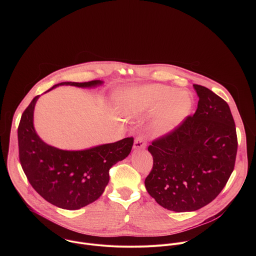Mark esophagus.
Wrapping results in <instances>:
<instances>
[{
  "instance_id": "obj_1",
  "label": "esophagus",
  "mask_w": 256,
  "mask_h": 256,
  "mask_svg": "<svg viewBox=\"0 0 256 256\" xmlns=\"http://www.w3.org/2000/svg\"><path fill=\"white\" fill-rule=\"evenodd\" d=\"M147 146V142H146V140L144 136H138L136 138L134 142V149H144Z\"/></svg>"
}]
</instances>
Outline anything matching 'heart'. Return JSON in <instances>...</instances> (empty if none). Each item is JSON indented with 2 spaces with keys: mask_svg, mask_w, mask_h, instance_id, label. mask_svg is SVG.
Instances as JSON below:
<instances>
[{
  "mask_svg": "<svg viewBox=\"0 0 256 256\" xmlns=\"http://www.w3.org/2000/svg\"><path fill=\"white\" fill-rule=\"evenodd\" d=\"M192 99L186 91H176L160 84L146 85L130 89L124 97V109L128 114H152L151 126L155 136H161L173 132L190 114Z\"/></svg>",
  "mask_w": 256,
  "mask_h": 256,
  "instance_id": "b5f03b06",
  "label": "heart"
}]
</instances>
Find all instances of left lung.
Listing matches in <instances>:
<instances>
[{
	"mask_svg": "<svg viewBox=\"0 0 256 256\" xmlns=\"http://www.w3.org/2000/svg\"><path fill=\"white\" fill-rule=\"evenodd\" d=\"M194 88L200 98L194 114L148 147L153 168L146 190L177 212L200 210L218 196L234 170L238 147L228 103L204 86Z\"/></svg>",
	"mask_w": 256,
	"mask_h": 256,
	"instance_id": "obj_1",
	"label": "left lung"
}]
</instances>
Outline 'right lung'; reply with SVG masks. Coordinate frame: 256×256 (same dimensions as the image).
Returning <instances> with one entry per match:
<instances>
[{"label":"right lung","mask_w":256,"mask_h":256,"mask_svg":"<svg viewBox=\"0 0 256 256\" xmlns=\"http://www.w3.org/2000/svg\"><path fill=\"white\" fill-rule=\"evenodd\" d=\"M103 82H62L58 85L95 87ZM50 89V90H52ZM48 90V91H50ZM40 96L25 109L18 126L19 160L31 186L46 200L64 210H79L95 202L109 181V169L132 151L134 138L83 151L60 150L35 132L33 112Z\"/></svg>","instance_id":"add662e5"}]
</instances>
